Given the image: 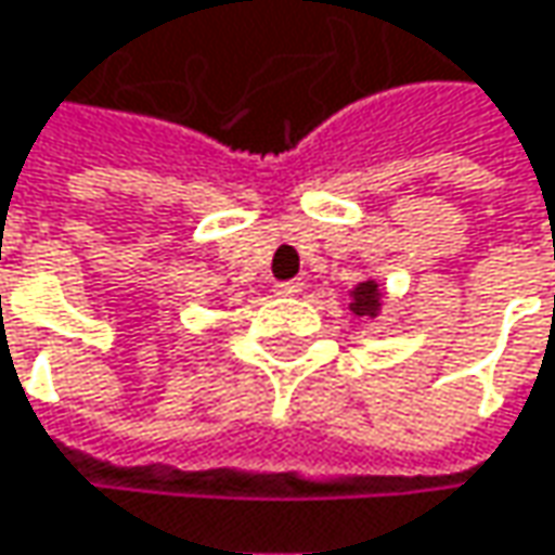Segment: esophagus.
Listing matches in <instances>:
<instances>
[{
    "instance_id": "34e87169",
    "label": "esophagus",
    "mask_w": 555,
    "mask_h": 555,
    "mask_svg": "<svg viewBox=\"0 0 555 555\" xmlns=\"http://www.w3.org/2000/svg\"><path fill=\"white\" fill-rule=\"evenodd\" d=\"M273 292H276V295H298V292H301V282H298V279L276 282V285H273Z\"/></svg>"
}]
</instances>
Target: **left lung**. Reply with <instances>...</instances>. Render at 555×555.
<instances>
[{"label":"left lung","mask_w":555,"mask_h":555,"mask_svg":"<svg viewBox=\"0 0 555 555\" xmlns=\"http://www.w3.org/2000/svg\"><path fill=\"white\" fill-rule=\"evenodd\" d=\"M356 314H375L378 311V285L375 282H362L356 288V301H352Z\"/></svg>","instance_id":"obj_1"}]
</instances>
